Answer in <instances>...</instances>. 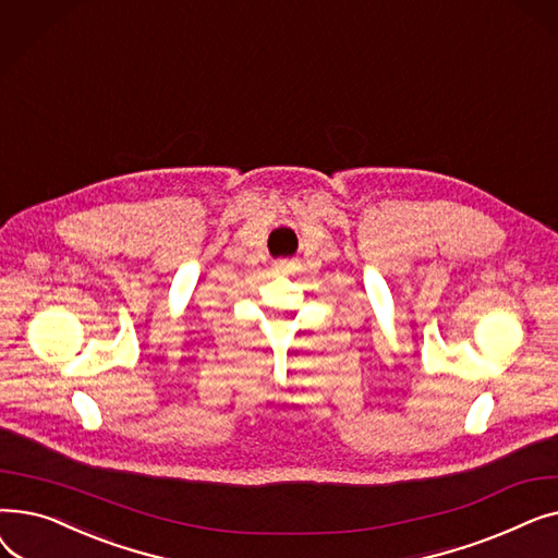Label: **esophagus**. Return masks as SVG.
Here are the masks:
<instances>
[{"mask_svg": "<svg viewBox=\"0 0 558 558\" xmlns=\"http://www.w3.org/2000/svg\"><path fill=\"white\" fill-rule=\"evenodd\" d=\"M274 271L276 274H291V271H294V262H291V259H278L274 264Z\"/></svg>", "mask_w": 558, "mask_h": 558, "instance_id": "34e87169", "label": "esophagus"}]
</instances>
